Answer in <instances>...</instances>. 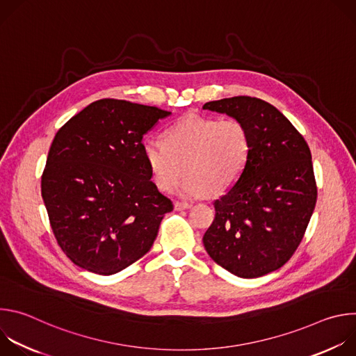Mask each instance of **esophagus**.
I'll use <instances>...</instances> for the list:
<instances>
[{
  "mask_svg": "<svg viewBox=\"0 0 356 356\" xmlns=\"http://www.w3.org/2000/svg\"><path fill=\"white\" fill-rule=\"evenodd\" d=\"M191 204L190 202H181V201H175V209L176 210H187L190 209Z\"/></svg>",
  "mask_w": 356,
  "mask_h": 356,
  "instance_id": "1",
  "label": "esophagus"
}]
</instances>
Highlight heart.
Wrapping results in <instances>:
<instances>
[{
    "label": "heart",
    "instance_id": "b5f03b06",
    "mask_svg": "<svg viewBox=\"0 0 356 356\" xmlns=\"http://www.w3.org/2000/svg\"><path fill=\"white\" fill-rule=\"evenodd\" d=\"M252 150L248 128L235 118L191 115L173 124L163 142L147 139L142 154L158 188L170 190L183 173L177 193L186 198L220 195L245 172Z\"/></svg>",
    "mask_w": 356,
    "mask_h": 356
}]
</instances>
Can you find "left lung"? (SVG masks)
<instances>
[{"label": "left lung", "instance_id": "1", "mask_svg": "<svg viewBox=\"0 0 356 356\" xmlns=\"http://www.w3.org/2000/svg\"><path fill=\"white\" fill-rule=\"evenodd\" d=\"M241 121L252 150L239 180L214 201L202 236L211 259L232 275L261 277L282 268L298 248L317 201L312 152L272 104L238 95L202 106Z\"/></svg>", "mask_w": 356, "mask_h": 356}]
</instances>
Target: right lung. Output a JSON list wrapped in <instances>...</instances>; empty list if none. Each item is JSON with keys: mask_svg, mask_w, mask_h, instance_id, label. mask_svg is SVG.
<instances>
[{"mask_svg": "<svg viewBox=\"0 0 356 356\" xmlns=\"http://www.w3.org/2000/svg\"><path fill=\"white\" fill-rule=\"evenodd\" d=\"M170 114L104 98L58 131L40 187L55 238L74 265L114 275L154 245L173 204L150 180L142 138Z\"/></svg>", "mask_w": 356, "mask_h": 356, "instance_id": "obj_1", "label": "right lung"}]
</instances>
